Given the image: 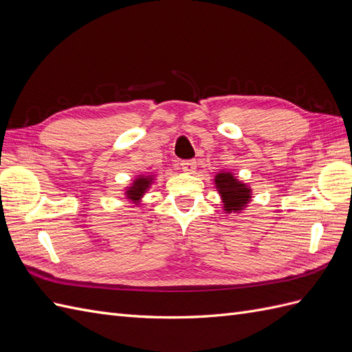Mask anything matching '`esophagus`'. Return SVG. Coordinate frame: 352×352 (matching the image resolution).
I'll return each mask as SVG.
<instances>
[{
  "label": "esophagus",
  "instance_id": "34e87169",
  "mask_svg": "<svg viewBox=\"0 0 352 352\" xmlns=\"http://www.w3.org/2000/svg\"><path fill=\"white\" fill-rule=\"evenodd\" d=\"M180 166H182L184 172L194 173L195 168H197V162H195V160H185V162L180 163Z\"/></svg>",
  "mask_w": 352,
  "mask_h": 352
}]
</instances>
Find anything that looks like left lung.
<instances>
[{"instance_id": "1", "label": "left lung", "mask_w": 352, "mask_h": 352, "mask_svg": "<svg viewBox=\"0 0 352 352\" xmlns=\"http://www.w3.org/2000/svg\"><path fill=\"white\" fill-rule=\"evenodd\" d=\"M214 184L223 202V210L226 212H239L250 204L252 198L251 186L241 182L233 173L219 172Z\"/></svg>"}]
</instances>
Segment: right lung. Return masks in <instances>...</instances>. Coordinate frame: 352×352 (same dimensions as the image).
I'll return each instance as SVG.
<instances>
[{
    "instance_id": "obj_1",
    "label": "right lung",
    "mask_w": 352,
    "mask_h": 352,
    "mask_svg": "<svg viewBox=\"0 0 352 352\" xmlns=\"http://www.w3.org/2000/svg\"><path fill=\"white\" fill-rule=\"evenodd\" d=\"M154 182V175H140L138 176L131 186H127L124 190V197L127 201H131L132 204L135 206H140L141 204V199L145 195V192Z\"/></svg>"
}]
</instances>
